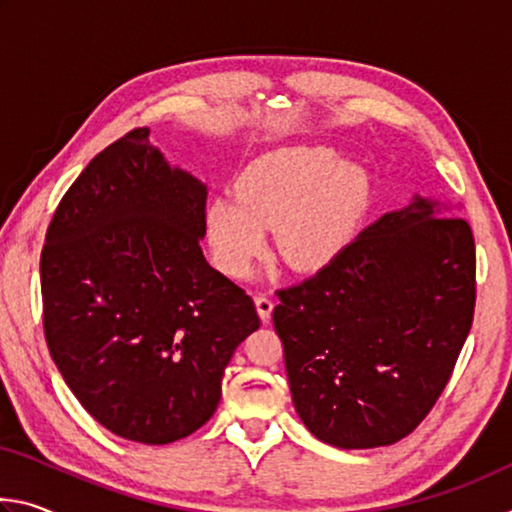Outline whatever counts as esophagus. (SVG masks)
I'll list each match as a JSON object with an SVG mask.
<instances>
[{
    "instance_id": "obj_1",
    "label": "esophagus",
    "mask_w": 512,
    "mask_h": 512,
    "mask_svg": "<svg viewBox=\"0 0 512 512\" xmlns=\"http://www.w3.org/2000/svg\"><path fill=\"white\" fill-rule=\"evenodd\" d=\"M255 305H257V314L259 318L264 320V323H268V318H271V311H273V300L268 293H257L255 296Z\"/></svg>"
}]
</instances>
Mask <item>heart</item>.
Listing matches in <instances>:
<instances>
[{
  "label": "heart",
  "mask_w": 512,
  "mask_h": 512,
  "mask_svg": "<svg viewBox=\"0 0 512 512\" xmlns=\"http://www.w3.org/2000/svg\"><path fill=\"white\" fill-rule=\"evenodd\" d=\"M237 198L216 196L205 210L207 241L223 273L241 277L275 228L277 248L296 268H318L357 235L372 201L368 171L332 149H280L248 164Z\"/></svg>",
  "instance_id": "heart-1"
}]
</instances>
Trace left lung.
<instances>
[{"label": "left lung", "mask_w": 512, "mask_h": 512, "mask_svg": "<svg viewBox=\"0 0 512 512\" xmlns=\"http://www.w3.org/2000/svg\"><path fill=\"white\" fill-rule=\"evenodd\" d=\"M275 293L273 325L305 427L341 449L393 445L427 418L470 334L472 228L415 196L314 277Z\"/></svg>", "instance_id": "left-lung-1"}]
</instances>
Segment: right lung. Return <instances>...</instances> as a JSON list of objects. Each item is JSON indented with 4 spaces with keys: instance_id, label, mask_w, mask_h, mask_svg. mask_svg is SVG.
<instances>
[{
    "instance_id": "1",
    "label": "right lung",
    "mask_w": 512,
    "mask_h": 512,
    "mask_svg": "<svg viewBox=\"0 0 512 512\" xmlns=\"http://www.w3.org/2000/svg\"><path fill=\"white\" fill-rule=\"evenodd\" d=\"M207 187L171 169L149 128L119 137L54 212L40 255L51 359L94 420L169 445L212 418L253 298L207 264Z\"/></svg>"
}]
</instances>
